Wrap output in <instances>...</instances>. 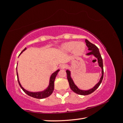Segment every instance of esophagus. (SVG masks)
<instances>
[{
    "label": "esophagus",
    "mask_w": 123,
    "mask_h": 123,
    "mask_svg": "<svg viewBox=\"0 0 123 123\" xmlns=\"http://www.w3.org/2000/svg\"><path fill=\"white\" fill-rule=\"evenodd\" d=\"M60 68H62V69H64V68H66V65L65 64H61V65H60Z\"/></svg>",
    "instance_id": "34e87169"
}]
</instances>
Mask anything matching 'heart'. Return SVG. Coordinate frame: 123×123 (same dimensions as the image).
<instances>
[{
	"instance_id": "b5f03b06",
	"label": "heart",
	"mask_w": 123,
	"mask_h": 123,
	"mask_svg": "<svg viewBox=\"0 0 123 123\" xmlns=\"http://www.w3.org/2000/svg\"><path fill=\"white\" fill-rule=\"evenodd\" d=\"M62 49L65 52H71L75 55H80L83 54L85 49V45L83 42L74 41L65 43L62 45Z\"/></svg>"
}]
</instances>
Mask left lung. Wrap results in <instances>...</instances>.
Instances as JSON below:
<instances>
[{
  "instance_id": "8db88e82",
  "label": "left lung",
  "mask_w": 123,
  "mask_h": 123,
  "mask_svg": "<svg viewBox=\"0 0 123 123\" xmlns=\"http://www.w3.org/2000/svg\"><path fill=\"white\" fill-rule=\"evenodd\" d=\"M85 43L86 45L88 47V50L90 51V52L86 54V55H93L98 60V65L100 66L101 69H102V76H101L100 80L99 81V82L97 84L94 86L93 87H92V89H89L88 90H82L79 89V88L75 85L74 80L72 79L71 77V72L70 70H67L66 71V74H67V78L68 80L69 83L70 87L73 91L75 92L76 93H77L80 95H88L92 93V92H93L95 90L97 89V88L99 86L101 83H102L103 76H104V70H103V59L101 57L100 53L99 52V49L95 45L92 44V43H90L89 40L87 39H85Z\"/></svg>"
}]
</instances>
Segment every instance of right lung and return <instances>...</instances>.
Listing matches in <instances>:
<instances>
[{
  "mask_svg": "<svg viewBox=\"0 0 123 123\" xmlns=\"http://www.w3.org/2000/svg\"><path fill=\"white\" fill-rule=\"evenodd\" d=\"M26 49V48H25L23 49L22 52L20 53V55L21 53H23V51H24ZM18 64V63H17ZM17 69V68H16ZM59 71V70H57L55 72H53L52 74H51V76L50 77V78H49V85L48 86L46 89L44 90V91H39V92H30L29 91H27L26 90H25L24 89V88L22 87V86L20 84V82H19V78H18V72H17V79H18V83L19 85H20V87L21 88V89L23 90V91L25 92V93H26L27 95H29L30 96L32 97L35 98H37V99H43L46 97H48L52 93V92L54 90V82H55V80L56 76L58 74V72Z\"/></svg>",
  "mask_w": 123,
  "mask_h": 123,
  "instance_id": "obj_1",
  "label": "right lung"
}]
</instances>
